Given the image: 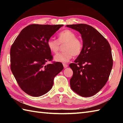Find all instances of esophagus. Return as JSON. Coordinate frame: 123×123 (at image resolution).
Wrapping results in <instances>:
<instances>
[{
	"mask_svg": "<svg viewBox=\"0 0 123 123\" xmlns=\"http://www.w3.org/2000/svg\"><path fill=\"white\" fill-rule=\"evenodd\" d=\"M63 67H64V68H66L68 67V64H66V63H63Z\"/></svg>",
	"mask_w": 123,
	"mask_h": 123,
	"instance_id": "34e87169",
	"label": "esophagus"
}]
</instances>
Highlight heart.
<instances>
[{"instance_id": "1", "label": "heart", "mask_w": 123, "mask_h": 123, "mask_svg": "<svg viewBox=\"0 0 123 123\" xmlns=\"http://www.w3.org/2000/svg\"><path fill=\"white\" fill-rule=\"evenodd\" d=\"M76 37V34L73 31L65 30L58 35V40L52 37L48 40L47 46L53 53H57L60 49V44L65 43L63 47L64 51L55 55V61L66 63L70 61L73 55L76 56L81 53L83 43Z\"/></svg>"}]
</instances>
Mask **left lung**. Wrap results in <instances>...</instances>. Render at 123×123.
<instances>
[{
  "instance_id": "left-lung-1",
  "label": "left lung",
  "mask_w": 123,
  "mask_h": 123,
  "mask_svg": "<svg viewBox=\"0 0 123 123\" xmlns=\"http://www.w3.org/2000/svg\"><path fill=\"white\" fill-rule=\"evenodd\" d=\"M81 35L83 49L69 67L73 71L70 79L73 91L83 97L93 96L106 84L113 59L108 41L93 27L85 24L67 25Z\"/></svg>"
}]
</instances>
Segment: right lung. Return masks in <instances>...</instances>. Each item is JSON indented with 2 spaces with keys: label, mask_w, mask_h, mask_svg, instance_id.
<instances>
[{
  "label": "right lung",
  "mask_w": 123,
  "mask_h": 123,
  "mask_svg": "<svg viewBox=\"0 0 123 123\" xmlns=\"http://www.w3.org/2000/svg\"><path fill=\"white\" fill-rule=\"evenodd\" d=\"M63 25L31 24L20 31L10 49L11 70L18 85L32 97H40L51 89L54 78L63 69L53 62L47 41Z\"/></svg>",
  "instance_id": "add662e5"
}]
</instances>
